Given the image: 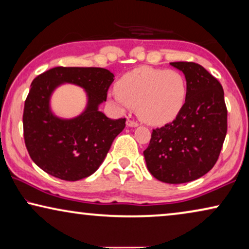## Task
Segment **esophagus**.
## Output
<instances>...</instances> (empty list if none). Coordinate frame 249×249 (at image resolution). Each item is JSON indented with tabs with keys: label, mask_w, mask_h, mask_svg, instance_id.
Here are the masks:
<instances>
[{
	"label": "esophagus",
	"mask_w": 249,
	"mask_h": 249,
	"mask_svg": "<svg viewBox=\"0 0 249 249\" xmlns=\"http://www.w3.org/2000/svg\"><path fill=\"white\" fill-rule=\"evenodd\" d=\"M127 125H128V127L135 128V127H137L138 124L136 121H134V120H130V119H128V120H127Z\"/></svg>",
	"instance_id": "1"
}]
</instances>
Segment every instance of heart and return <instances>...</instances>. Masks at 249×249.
Wrapping results in <instances>:
<instances>
[{
  "mask_svg": "<svg viewBox=\"0 0 249 249\" xmlns=\"http://www.w3.org/2000/svg\"><path fill=\"white\" fill-rule=\"evenodd\" d=\"M111 101L119 107H136L139 118L151 124L172 121L187 97L185 77L176 70L141 67L117 81Z\"/></svg>",
  "mask_w": 249,
  "mask_h": 249,
  "instance_id": "1",
  "label": "heart"
}]
</instances>
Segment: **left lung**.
Segmentation results:
<instances>
[{
    "mask_svg": "<svg viewBox=\"0 0 249 249\" xmlns=\"http://www.w3.org/2000/svg\"><path fill=\"white\" fill-rule=\"evenodd\" d=\"M185 74L187 97L171 124L154 129L144 151L151 175L166 183H185L215 164L227 135V107L221 84L194 62H171Z\"/></svg>",
    "mask_w": 249,
    "mask_h": 249,
    "instance_id": "1",
    "label": "left lung"
}]
</instances>
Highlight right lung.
<instances>
[{
  "mask_svg": "<svg viewBox=\"0 0 249 249\" xmlns=\"http://www.w3.org/2000/svg\"><path fill=\"white\" fill-rule=\"evenodd\" d=\"M113 80L107 69L78 67L53 68L33 80L23 108V137L30 158L43 171L77 181L100 168L125 127V119L113 120L98 110ZM64 83L87 93L85 110L74 118H60L50 108L53 90Z\"/></svg>",
  "mask_w": 249,
  "mask_h": 249,
  "instance_id": "1",
  "label": "right lung"
}]
</instances>
